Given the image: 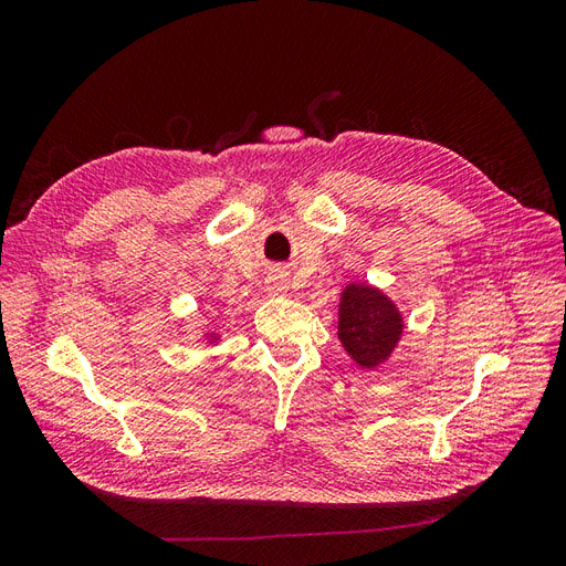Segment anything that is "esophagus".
Returning <instances> with one entry per match:
<instances>
[{
    "label": "esophagus",
    "mask_w": 566,
    "mask_h": 566,
    "mask_svg": "<svg viewBox=\"0 0 566 566\" xmlns=\"http://www.w3.org/2000/svg\"><path fill=\"white\" fill-rule=\"evenodd\" d=\"M285 290H287L285 276H281V273H271V276L266 279V293L269 295H283Z\"/></svg>",
    "instance_id": "1"
}]
</instances>
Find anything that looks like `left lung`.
Masks as SVG:
<instances>
[{
	"mask_svg": "<svg viewBox=\"0 0 566 566\" xmlns=\"http://www.w3.org/2000/svg\"><path fill=\"white\" fill-rule=\"evenodd\" d=\"M337 335L361 368L380 366L397 347L403 321L387 295L373 285H347L339 302Z\"/></svg>",
	"mask_w": 566,
	"mask_h": 566,
	"instance_id": "8db88e82",
	"label": "left lung"
}]
</instances>
